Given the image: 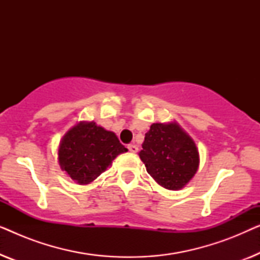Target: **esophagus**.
Listing matches in <instances>:
<instances>
[{
  "instance_id": "obj_1",
  "label": "esophagus",
  "mask_w": 260,
  "mask_h": 260,
  "mask_svg": "<svg viewBox=\"0 0 260 260\" xmlns=\"http://www.w3.org/2000/svg\"><path fill=\"white\" fill-rule=\"evenodd\" d=\"M127 149H129V151H131V152H137L138 151V147L136 144H129V145H127Z\"/></svg>"
}]
</instances>
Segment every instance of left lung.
<instances>
[{
	"instance_id": "8db88e82",
	"label": "left lung",
	"mask_w": 260,
	"mask_h": 260,
	"mask_svg": "<svg viewBox=\"0 0 260 260\" xmlns=\"http://www.w3.org/2000/svg\"><path fill=\"white\" fill-rule=\"evenodd\" d=\"M142 148L138 155L147 172L166 189H181L198 172L197 145L176 122L151 124Z\"/></svg>"
}]
</instances>
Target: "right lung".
<instances>
[{
	"label": "right lung",
	"instance_id": "add662e5",
	"mask_svg": "<svg viewBox=\"0 0 260 260\" xmlns=\"http://www.w3.org/2000/svg\"><path fill=\"white\" fill-rule=\"evenodd\" d=\"M127 149L112 131L94 122H79L67 131L60 142V168L79 184H88L111 166L113 159Z\"/></svg>",
	"mask_w": 260,
	"mask_h": 260
}]
</instances>
